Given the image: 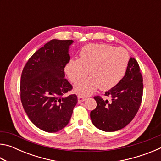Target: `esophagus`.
<instances>
[{
    "label": "esophagus",
    "instance_id": "34e87169",
    "mask_svg": "<svg viewBox=\"0 0 161 161\" xmlns=\"http://www.w3.org/2000/svg\"><path fill=\"white\" fill-rule=\"evenodd\" d=\"M77 99H78V102L81 103V102H84V101L86 99V97H84V96H81V95H78Z\"/></svg>",
    "mask_w": 161,
    "mask_h": 161
}]
</instances>
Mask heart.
Listing matches in <instances>:
<instances>
[{
    "mask_svg": "<svg viewBox=\"0 0 161 161\" xmlns=\"http://www.w3.org/2000/svg\"><path fill=\"white\" fill-rule=\"evenodd\" d=\"M79 59H71L64 68L72 83L82 80L88 74L91 76L75 86V92L88 95L99 88L108 90L122 80L129 62V54L122 47L105 44L84 46L79 53Z\"/></svg>",
    "mask_w": 161,
    "mask_h": 161,
    "instance_id": "obj_1",
    "label": "heart"
}]
</instances>
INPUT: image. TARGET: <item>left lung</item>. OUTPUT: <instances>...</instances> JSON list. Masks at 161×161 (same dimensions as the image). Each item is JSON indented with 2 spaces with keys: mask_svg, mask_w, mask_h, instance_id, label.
<instances>
[{
  "mask_svg": "<svg viewBox=\"0 0 161 161\" xmlns=\"http://www.w3.org/2000/svg\"><path fill=\"white\" fill-rule=\"evenodd\" d=\"M143 84L139 65L130 58L126 74L104 96L111 100L95 96L97 107L90 113L92 123L103 131H116L127 126L139 109L143 97Z\"/></svg>",
  "mask_w": 161,
  "mask_h": 161,
  "instance_id": "obj_1",
  "label": "left lung"
}]
</instances>
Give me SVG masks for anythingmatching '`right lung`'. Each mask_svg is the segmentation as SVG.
I'll return each instance as SVG.
<instances>
[{
    "label": "right lung",
    "mask_w": 161,
    "mask_h": 161,
    "mask_svg": "<svg viewBox=\"0 0 161 161\" xmlns=\"http://www.w3.org/2000/svg\"><path fill=\"white\" fill-rule=\"evenodd\" d=\"M72 40H52L37 50L24 67L20 78V100L24 110L37 128L55 133L69 123L77 95L64 96L72 86L64 78V67Z\"/></svg>",
    "instance_id": "obj_1"
}]
</instances>
